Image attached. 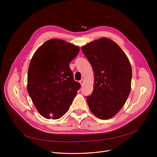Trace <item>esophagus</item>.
<instances>
[{
  "instance_id": "obj_1",
  "label": "esophagus",
  "mask_w": 157,
  "mask_h": 157,
  "mask_svg": "<svg viewBox=\"0 0 157 157\" xmlns=\"http://www.w3.org/2000/svg\"><path fill=\"white\" fill-rule=\"evenodd\" d=\"M79 82H80V84H81V86H82L83 84H84V80H83V79H81V80H80V81H79Z\"/></svg>"
}]
</instances>
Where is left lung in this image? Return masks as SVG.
Returning <instances> with one entry per match:
<instances>
[{"label":"left lung","instance_id":"left-lung-1","mask_svg":"<svg viewBox=\"0 0 157 157\" xmlns=\"http://www.w3.org/2000/svg\"><path fill=\"white\" fill-rule=\"evenodd\" d=\"M94 73V90L86 96L90 111L109 119L124 106L131 90L132 67L124 52L113 40L102 38L82 48Z\"/></svg>","mask_w":157,"mask_h":157}]
</instances>
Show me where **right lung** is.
I'll list each match as a JSON object with an SVG mask.
<instances>
[{
  "label": "right lung",
  "mask_w": 157,
  "mask_h": 157,
  "mask_svg": "<svg viewBox=\"0 0 157 157\" xmlns=\"http://www.w3.org/2000/svg\"><path fill=\"white\" fill-rule=\"evenodd\" d=\"M79 47L51 39L33 55L27 75V91L36 109L44 118L58 119L67 111L80 88L75 81L69 63Z\"/></svg>",
  "instance_id": "add662e5"
}]
</instances>
